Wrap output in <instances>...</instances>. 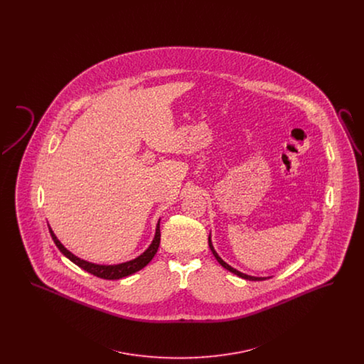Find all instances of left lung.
I'll list each match as a JSON object with an SVG mask.
<instances>
[{
  "label": "left lung",
  "mask_w": 364,
  "mask_h": 364,
  "mask_svg": "<svg viewBox=\"0 0 364 364\" xmlns=\"http://www.w3.org/2000/svg\"><path fill=\"white\" fill-rule=\"evenodd\" d=\"M208 247H210V250H211V252H213V255L215 257V259L218 260V263L223 266V267H225L226 270H229L230 273H233V274H236V276H239V277L244 278V279H248V281H263V279H266V278L270 277H254V276H248V274H244L242 272H239V270H236V269H233L232 266H229L228 263H226L225 260L221 259V257L215 252V250H214V247H213V242H211V237L208 236Z\"/></svg>",
  "instance_id": "obj_1"
}]
</instances>
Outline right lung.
<instances>
[{
    "label": "right lung",
    "instance_id": "right-lung-1",
    "mask_svg": "<svg viewBox=\"0 0 364 364\" xmlns=\"http://www.w3.org/2000/svg\"><path fill=\"white\" fill-rule=\"evenodd\" d=\"M159 221L158 220V224L156 228V235H154V239L151 244L149 245V248L140 254L138 258L135 259L128 260V262H124V263H119V264H98V263H92V262H87L85 259H80L77 258L76 255H73L70 251H68L61 242L57 239V236L54 235V232L52 230V228L49 226V232L52 235L53 242H55L57 248L70 260L73 262L75 264H77L80 269L86 270L88 273L97 276V277L104 278V279H120L122 277H127V276H131L134 273H136L139 270H141L146 264H149V262L154 258V255L158 251V247H159V240H161V232H159Z\"/></svg>",
    "mask_w": 364,
    "mask_h": 364
}]
</instances>
